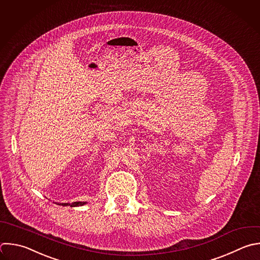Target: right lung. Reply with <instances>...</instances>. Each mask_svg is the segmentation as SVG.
<instances>
[{
	"label": "right lung",
	"instance_id": "right-lung-1",
	"mask_svg": "<svg viewBox=\"0 0 260 260\" xmlns=\"http://www.w3.org/2000/svg\"><path fill=\"white\" fill-rule=\"evenodd\" d=\"M57 204H59V205H63V206H71V207H76V206H82V205H84V204H86L87 202L86 201H74V202H72V203H58V202H56Z\"/></svg>",
	"mask_w": 260,
	"mask_h": 260
}]
</instances>
